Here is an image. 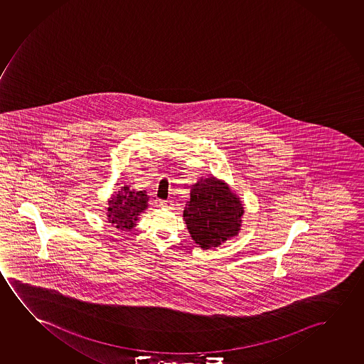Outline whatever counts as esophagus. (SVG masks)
<instances>
[{"instance_id":"esophagus-1","label":"esophagus","mask_w":364,"mask_h":364,"mask_svg":"<svg viewBox=\"0 0 364 364\" xmlns=\"http://www.w3.org/2000/svg\"><path fill=\"white\" fill-rule=\"evenodd\" d=\"M160 205L163 206V208H168V209H171V206H173V201L171 200H163V201H160Z\"/></svg>"}]
</instances>
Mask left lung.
<instances>
[{"mask_svg":"<svg viewBox=\"0 0 364 364\" xmlns=\"http://www.w3.org/2000/svg\"><path fill=\"white\" fill-rule=\"evenodd\" d=\"M242 215L239 196L226 183L210 176L191 186L183 216L195 244L209 250L237 236Z\"/></svg>","mask_w":364,"mask_h":364,"instance_id":"left-lung-1","label":"left lung"}]
</instances>
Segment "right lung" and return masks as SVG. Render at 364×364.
<instances>
[{"instance_id": "right-lung-1", "label": "right lung", "mask_w": 364, "mask_h": 364, "mask_svg": "<svg viewBox=\"0 0 364 364\" xmlns=\"http://www.w3.org/2000/svg\"><path fill=\"white\" fill-rule=\"evenodd\" d=\"M148 201L149 196L145 190L135 191L130 190L128 185L120 186L108 201V223L118 230L129 231L136 225L135 223L139 220L140 214L148 208Z\"/></svg>"}]
</instances>
